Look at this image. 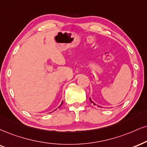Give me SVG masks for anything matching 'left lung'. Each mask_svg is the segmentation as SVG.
Wrapping results in <instances>:
<instances>
[{
	"label": "left lung",
	"instance_id": "8db88e82",
	"mask_svg": "<svg viewBox=\"0 0 147 147\" xmlns=\"http://www.w3.org/2000/svg\"><path fill=\"white\" fill-rule=\"evenodd\" d=\"M89 99H90V102H91V103H92V104H93V105H94V106H98V107H101V106H98V105H96V104H95V103H94V102H93V101H92V99H90V98H89Z\"/></svg>",
	"mask_w": 147,
	"mask_h": 147
}]
</instances>
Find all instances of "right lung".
Instances as JSON below:
<instances>
[{
  "mask_svg": "<svg viewBox=\"0 0 147 147\" xmlns=\"http://www.w3.org/2000/svg\"><path fill=\"white\" fill-rule=\"evenodd\" d=\"M63 104V101H62V102H61V105H60V106H59V107H58V108H59L60 107H61V106H62V104ZM56 110H57V109H56Z\"/></svg>",
  "mask_w": 147,
  "mask_h": 147,
  "instance_id": "right-lung-1",
  "label": "right lung"
}]
</instances>
